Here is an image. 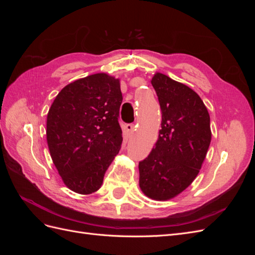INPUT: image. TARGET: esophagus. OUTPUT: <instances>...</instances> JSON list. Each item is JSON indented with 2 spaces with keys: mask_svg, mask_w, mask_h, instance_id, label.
<instances>
[{
  "mask_svg": "<svg viewBox=\"0 0 255 255\" xmlns=\"http://www.w3.org/2000/svg\"><path fill=\"white\" fill-rule=\"evenodd\" d=\"M125 129L128 135H132L134 133V125H127L125 127Z\"/></svg>",
  "mask_w": 255,
  "mask_h": 255,
  "instance_id": "obj_1",
  "label": "esophagus"
}]
</instances>
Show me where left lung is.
Returning a JSON list of instances; mask_svg holds the SVG:
<instances>
[{"label":"left lung","mask_w":255,"mask_h":255,"mask_svg":"<svg viewBox=\"0 0 255 255\" xmlns=\"http://www.w3.org/2000/svg\"><path fill=\"white\" fill-rule=\"evenodd\" d=\"M151 84L161 111L155 146L139 161V186L153 200L165 201L196 179L212 139L211 119L203 101L191 88L163 73Z\"/></svg>","instance_id":"8db88e82"}]
</instances>
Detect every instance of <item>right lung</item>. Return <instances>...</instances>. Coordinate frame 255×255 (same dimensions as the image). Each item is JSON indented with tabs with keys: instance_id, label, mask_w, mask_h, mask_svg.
I'll return each mask as SVG.
<instances>
[{
	"instance_id": "add662e5",
	"label": "right lung",
	"mask_w": 255,
	"mask_h": 255,
	"mask_svg": "<svg viewBox=\"0 0 255 255\" xmlns=\"http://www.w3.org/2000/svg\"><path fill=\"white\" fill-rule=\"evenodd\" d=\"M120 82L97 73L67 85L47 118V141L54 165L68 188L97 191L122 143Z\"/></svg>"
}]
</instances>
